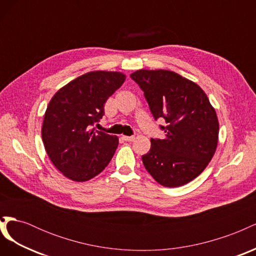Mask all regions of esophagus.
I'll list each match as a JSON object with an SVG mask.
<instances>
[{
  "label": "esophagus",
  "mask_w": 256,
  "mask_h": 256,
  "mask_svg": "<svg viewBox=\"0 0 256 256\" xmlns=\"http://www.w3.org/2000/svg\"><path fill=\"white\" fill-rule=\"evenodd\" d=\"M134 138H136L134 136H122V140H125V141H127V142H132V141H134Z\"/></svg>",
  "instance_id": "1"
}]
</instances>
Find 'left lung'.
<instances>
[{
  "instance_id": "obj_1",
  "label": "left lung",
  "mask_w": 256,
  "mask_h": 256,
  "mask_svg": "<svg viewBox=\"0 0 256 256\" xmlns=\"http://www.w3.org/2000/svg\"><path fill=\"white\" fill-rule=\"evenodd\" d=\"M148 104L154 120L162 118L164 138H152L142 161L154 180L180 187L194 180L212 160L218 144L219 122L204 90L170 70H138L130 74Z\"/></svg>"
}]
</instances>
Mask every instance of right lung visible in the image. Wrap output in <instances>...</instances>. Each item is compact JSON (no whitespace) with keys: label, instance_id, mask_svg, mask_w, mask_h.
Instances as JSON below:
<instances>
[{"label":"right lung","instance_id":"obj_1","mask_svg":"<svg viewBox=\"0 0 256 256\" xmlns=\"http://www.w3.org/2000/svg\"><path fill=\"white\" fill-rule=\"evenodd\" d=\"M126 76L92 72L62 88L44 113L42 142L52 164L67 178L86 182L102 173L118 148V138L95 130L104 104Z\"/></svg>","mask_w":256,"mask_h":256}]
</instances>
